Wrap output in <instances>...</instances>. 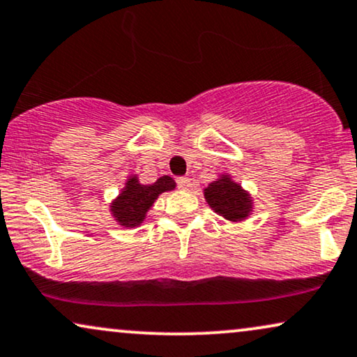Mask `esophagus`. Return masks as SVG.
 <instances>
[{
  "instance_id": "esophagus-1",
  "label": "esophagus",
  "mask_w": 357,
  "mask_h": 357,
  "mask_svg": "<svg viewBox=\"0 0 357 357\" xmlns=\"http://www.w3.org/2000/svg\"><path fill=\"white\" fill-rule=\"evenodd\" d=\"M177 187L182 188V190H188L192 187V182H190L188 177H178L177 178Z\"/></svg>"
}]
</instances>
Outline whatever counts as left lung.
<instances>
[{"instance_id": "obj_1", "label": "left lung", "mask_w": 357, "mask_h": 357, "mask_svg": "<svg viewBox=\"0 0 357 357\" xmlns=\"http://www.w3.org/2000/svg\"><path fill=\"white\" fill-rule=\"evenodd\" d=\"M205 198L213 210L229 221L244 220L251 211V198L229 177H223L205 188Z\"/></svg>"}]
</instances>
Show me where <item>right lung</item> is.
<instances>
[{"mask_svg":"<svg viewBox=\"0 0 357 357\" xmlns=\"http://www.w3.org/2000/svg\"><path fill=\"white\" fill-rule=\"evenodd\" d=\"M174 188L175 182L169 175L157 178V182L151 185H141L137 177H131L128 180L121 195L111 206V211H113L114 218L123 226L132 228V226L141 225L144 221L147 210L162 192H169V190Z\"/></svg>","mask_w":357,"mask_h":357,"instance_id":"1","label":"right lung"}]
</instances>
